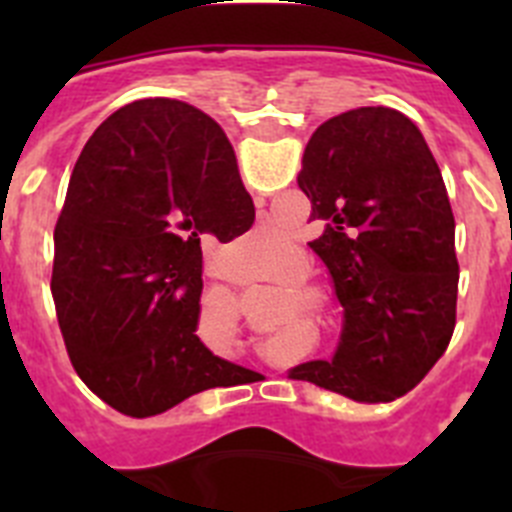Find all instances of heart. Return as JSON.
<instances>
[{
	"label": "heart",
	"instance_id": "1",
	"mask_svg": "<svg viewBox=\"0 0 512 512\" xmlns=\"http://www.w3.org/2000/svg\"><path fill=\"white\" fill-rule=\"evenodd\" d=\"M256 241H259L261 251H271V248L282 246V238H279L274 230H259V233H256ZM305 277H307L305 259H302V256H292V261H289L287 266V277L284 279H289V282H302ZM289 289H292L297 297H305V300L307 297H312V289L302 287V284H295V287H289Z\"/></svg>",
	"mask_w": 512,
	"mask_h": 512
}]
</instances>
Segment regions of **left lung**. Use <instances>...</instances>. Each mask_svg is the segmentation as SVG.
<instances>
[{"label":"left lung","instance_id":"1","mask_svg":"<svg viewBox=\"0 0 512 512\" xmlns=\"http://www.w3.org/2000/svg\"><path fill=\"white\" fill-rule=\"evenodd\" d=\"M297 184L320 235L310 248L343 307L330 361L289 369L359 402L410 392L456 325L454 212L423 133L392 107L330 117L307 140Z\"/></svg>","mask_w":512,"mask_h":512}]
</instances>
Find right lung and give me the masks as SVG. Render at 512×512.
I'll use <instances>...</instances> for the list:
<instances>
[{
	"label": "right lung",
	"mask_w": 512,
	"mask_h": 512,
	"mask_svg": "<svg viewBox=\"0 0 512 512\" xmlns=\"http://www.w3.org/2000/svg\"><path fill=\"white\" fill-rule=\"evenodd\" d=\"M253 202L223 128L179 99H138L94 130L58 215L51 292L76 374L148 418L248 369L200 341L202 241H233Z\"/></svg>",
	"instance_id": "obj_1"
}]
</instances>
